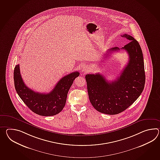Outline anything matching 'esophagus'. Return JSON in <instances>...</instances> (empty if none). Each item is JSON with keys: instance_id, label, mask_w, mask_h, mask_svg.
<instances>
[{"instance_id": "1", "label": "esophagus", "mask_w": 160, "mask_h": 160, "mask_svg": "<svg viewBox=\"0 0 160 160\" xmlns=\"http://www.w3.org/2000/svg\"><path fill=\"white\" fill-rule=\"evenodd\" d=\"M90 71V68L88 65H85L82 67V72H84V73H87Z\"/></svg>"}]
</instances>
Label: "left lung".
Segmentation results:
<instances>
[{"label": "left lung", "instance_id": "left-lung-1", "mask_svg": "<svg viewBox=\"0 0 160 160\" xmlns=\"http://www.w3.org/2000/svg\"><path fill=\"white\" fill-rule=\"evenodd\" d=\"M121 36L130 41L121 48L128 52L129 60L117 80L108 82L99 73L85 76L90 102L96 110L108 115L121 113L130 106L141 95L145 83L141 46L132 36L127 34ZM119 50L115 47L108 51L111 53Z\"/></svg>", "mask_w": 160, "mask_h": 160}]
</instances>
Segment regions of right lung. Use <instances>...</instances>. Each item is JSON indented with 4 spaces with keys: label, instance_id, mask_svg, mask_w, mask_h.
<instances>
[{
    "label": "right lung",
    "instance_id": "add662e5",
    "mask_svg": "<svg viewBox=\"0 0 160 160\" xmlns=\"http://www.w3.org/2000/svg\"><path fill=\"white\" fill-rule=\"evenodd\" d=\"M79 75L78 71L74 72L64 76L51 92L42 93L35 92L25 85L18 64L14 71L15 88L22 101L32 112L41 116H53L62 110L69 89Z\"/></svg>",
    "mask_w": 160,
    "mask_h": 160
}]
</instances>
